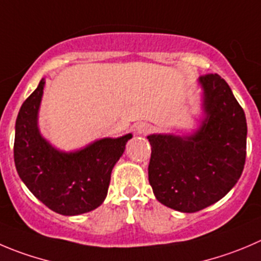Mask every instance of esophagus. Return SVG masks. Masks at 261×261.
<instances>
[{"label": "esophagus", "mask_w": 261, "mask_h": 261, "mask_svg": "<svg viewBox=\"0 0 261 261\" xmlns=\"http://www.w3.org/2000/svg\"><path fill=\"white\" fill-rule=\"evenodd\" d=\"M152 130V126L147 123H141L136 126L135 129V135L137 136H147L148 133H151Z\"/></svg>", "instance_id": "esophagus-1"}]
</instances>
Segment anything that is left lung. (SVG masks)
I'll return each mask as SVG.
<instances>
[{
	"instance_id": "obj_1",
	"label": "left lung",
	"mask_w": 261,
	"mask_h": 261,
	"mask_svg": "<svg viewBox=\"0 0 261 261\" xmlns=\"http://www.w3.org/2000/svg\"><path fill=\"white\" fill-rule=\"evenodd\" d=\"M206 119L192 136H148V182L163 205L196 213L224 197L246 160L244 109L219 74L200 76Z\"/></svg>"
}]
</instances>
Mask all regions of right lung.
I'll return each instance as SVG.
<instances>
[{
  "mask_svg": "<svg viewBox=\"0 0 261 261\" xmlns=\"http://www.w3.org/2000/svg\"><path fill=\"white\" fill-rule=\"evenodd\" d=\"M43 87L42 79L17 114L14 142L17 174L52 212L63 215L88 213L105 200L111 170L132 135L102 138L76 152L55 150L37 126Z\"/></svg>",
  "mask_w": 261,
  "mask_h": 261,
  "instance_id": "1",
  "label": "right lung"
}]
</instances>
